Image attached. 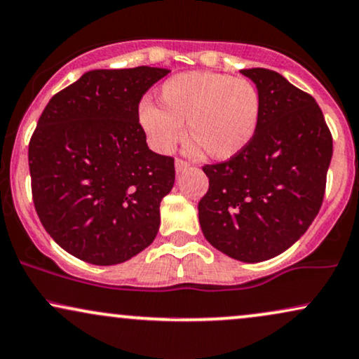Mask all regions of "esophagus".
<instances>
[{"instance_id": "34e87169", "label": "esophagus", "mask_w": 359, "mask_h": 359, "mask_svg": "<svg viewBox=\"0 0 359 359\" xmlns=\"http://www.w3.org/2000/svg\"><path fill=\"white\" fill-rule=\"evenodd\" d=\"M175 168H176V172H183V171H187L188 168H189V163H187L184 161V159H176L175 161Z\"/></svg>"}]
</instances>
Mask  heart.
<instances>
[{
  "instance_id": "1",
  "label": "heart",
  "mask_w": 359,
  "mask_h": 359,
  "mask_svg": "<svg viewBox=\"0 0 359 359\" xmlns=\"http://www.w3.org/2000/svg\"><path fill=\"white\" fill-rule=\"evenodd\" d=\"M159 108L144 101L140 123L159 151H170L183 136L193 151L211 159H229L255 138L261 116V95L245 78L213 72L176 74L158 91Z\"/></svg>"
}]
</instances>
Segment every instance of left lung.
<instances>
[{
  "instance_id": "8db88e82",
  "label": "left lung",
  "mask_w": 359,
  "mask_h": 359,
  "mask_svg": "<svg viewBox=\"0 0 359 359\" xmlns=\"http://www.w3.org/2000/svg\"><path fill=\"white\" fill-rule=\"evenodd\" d=\"M258 88L253 141L205 165L210 188L198 203L208 241L245 263L274 258L302 238L323 205L333 136L311 95L264 68L241 69Z\"/></svg>"
}]
</instances>
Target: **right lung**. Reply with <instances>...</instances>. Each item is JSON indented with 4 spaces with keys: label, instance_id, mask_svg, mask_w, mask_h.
Here are the masks:
<instances>
[{
    "label": "right lung",
    "instance_id": "1",
    "mask_svg": "<svg viewBox=\"0 0 359 359\" xmlns=\"http://www.w3.org/2000/svg\"><path fill=\"white\" fill-rule=\"evenodd\" d=\"M168 73L88 72L38 119L28 148L34 210L53 240L86 263H123L156 238L175 159L148 148L138 106Z\"/></svg>",
    "mask_w": 359,
    "mask_h": 359
}]
</instances>
